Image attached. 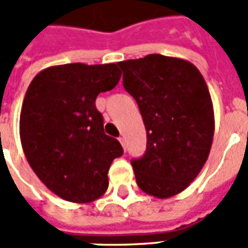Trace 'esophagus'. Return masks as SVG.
<instances>
[{
    "label": "esophagus",
    "instance_id": "esophagus-1",
    "mask_svg": "<svg viewBox=\"0 0 248 248\" xmlns=\"http://www.w3.org/2000/svg\"><path fill=\"white\" fill-rule=\"evenodd\" d=\"M119 142H121V145L124 146V150H126V140H124V137H119Z\"/></svg>",
    "mask_w": 248,
    "mask_h": 248
}]
</instances>
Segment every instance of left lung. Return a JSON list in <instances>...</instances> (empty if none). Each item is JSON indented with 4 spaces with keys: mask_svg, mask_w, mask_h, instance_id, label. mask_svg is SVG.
Masks as SVG:
<instances>
[{
    "mask_svg": "<svg viewBox=\"0 0 248 248\" xmlns=\"http://www.w3.org/2000/svg\"><path fill=\"white\" fill-rule=\"evenodd\" d=\"M118 66L147 134L143 156L131 159L137 185L153 197H172L197 178L210 154L214 108L207 85L195 66L174 57L149 54Z\"/></svg>",
    "mask_w": 248,
    "mask_h": 248,
    "instance_id": "1",
    "label": "left lung"
}]
</instances>
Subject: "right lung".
<instances>
[{"instance_id":"obj_1","label":"right lung","mask_w":248,"mask_h":248,"mask_svg":"<svg viewBox=\"0 0 248 248\" xmlns=\"http://www.w3.org/2000/svg\"><path fill=\"white\" fill-rule=\"evenodd\" d=\"M115 63L51 66L25 94L19 135L26 159L49 190L69 202L95 201L108 190L111 162L124 154L103 131L99 93L117 86Z\"/></svg>"}]
</instances>
